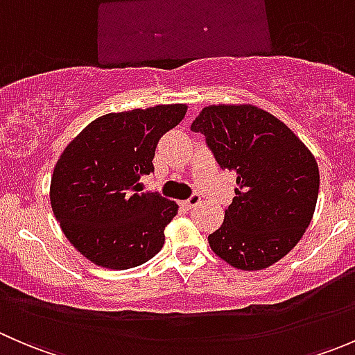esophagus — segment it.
<instances>
[{
	"mask_svg": "<svg viewBox=\"0 0 355 355\" xmlns=\"http://www.w3.org/2000/svg\"><path fill=\"white\" fill-rule=\"evenodd\" d=\"M199 202H200V196L194 194V196H191V198H189L187 200H184V202H182V206H184L185 209H191V207L198 206Z\"/></svg>",
	"mask_w": 355,
	"mask_h": 355,
	"instance_id": "esophagus-1",
	"label": "esophagus"
}]
</instances>
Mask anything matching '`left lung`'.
<instances>
[{"instance_id": "1", "label": "left lung", "mask_w": 355, "mask_h": 355, "mask_svg": "<svg viewBox=\"0 0 355 355\" xmlns=\"http://www.w3.org/2000/svg\"><path fill=\"white\" fill-rule=\"evenodd\" d=\"M191 130L204 134L218 164L237 177L223 223L207 237L211 250L244 271L278 263L313 220L316 157L284 121L254 105L206 106Z\"/></svg>"}]
</instances>
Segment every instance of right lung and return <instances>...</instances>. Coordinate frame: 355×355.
I'll list each match as a JSON object with an SVG mask.
<instances>
[{
  "instance_id": "obj_1",
  "label": "right lung",
  "mask_w": 355,
  "mask_h": 355,
  "mask_svg": "<svg viewBox=\"0 0 355 355\" xmlns=\"http://www.w3.org/2000/svg\"><path fill=\"white\" fill-rule=\"evenodd\" d=\"M187 105H156L92 120L62 153L49 199L71 245L96 266L128 270L151 259L177 214L175 200L141 192L155 171L157 141L177 127Z\"/></svg>"
}]
</instances>
